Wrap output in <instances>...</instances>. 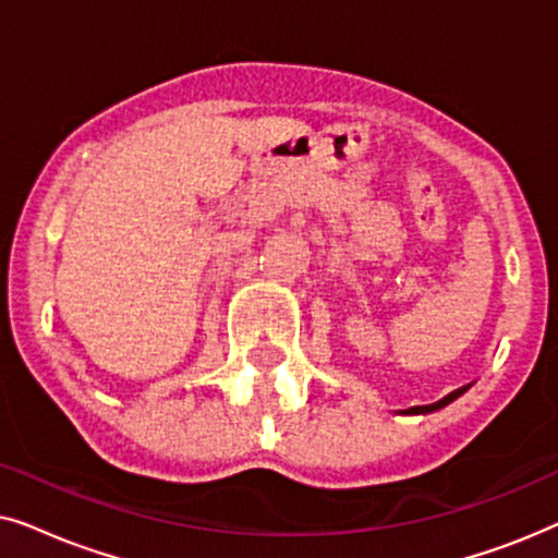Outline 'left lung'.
I'll use <instances>...</instances> for the list:
<instances>
[{
    "instance_id": "1",
    "label": "left lung",
    "mask_w": 558,
    "mask_h": 558,
    "mask_svg": "<svg viewBox=\"0 0 558 558\" xmlns=\"http://www.w3.org/2000/svg\"><path fill=\"white\" fill-rule=\"evenodd\" d=\"M470 386L472 384H468V386H462V388H457V391H452V393H447L445 399H439L437 403H429V407H414V409H409V411H403V414H432V411H439V409H445V407H449V403L452 401H457L460 399L462 393H468L470 391Z\"/></svg>"
}]
</instances>
